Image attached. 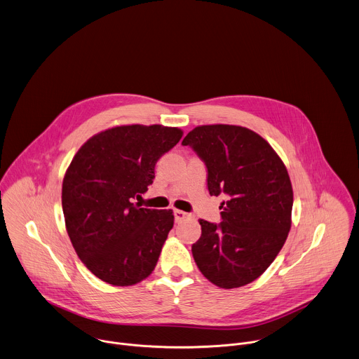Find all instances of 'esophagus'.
<instances>
[{"label":"esophagus","instance_id":"obj_1","mask_svg":"<svg viewBox=\"0 0 359 359\" xmlns=\"http://www.w3.org/2000/svg\"><path fill=\"white\" fill-rule=\"evenodd\" d=\"M173 214H175V221L176 222H180V221H183L187 217V214L184 211H182V210H175Z\"/></svg>","mask_w":359,"mask_h":359}]
</instances>
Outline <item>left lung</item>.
<instances>
[{"label":"left lung","mask_w":359,"mask_h":359,"mask_svg":"<svg viewBox=\"0 0 359 359\" xmlns=\"http://www.w3.org/2000/svg\"><path fill=\"white\" fill-rule=\"evenodd\" d=\"M182 144L205 162L210 194L225 196L221 224L200 219L201 238L191 246L197 267L219 288L253 283L291 229L294 191L284 162L263 137L241 126H198Z\"/></svg>","instance_id":"obj_1"}]
</instances>
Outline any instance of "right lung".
I'll use <instances>...</instances> for the list:
<instances>
[{
    "label": "right lung",
    "instance_id": "1",
    "mask_svg": "<svg viewBox=\"0 0 359 359\" xmlns=\"http://www.w3.org/2000/svg\"><path fill=\"white\" fill-rule=\"evenodd\" d=\"M177 127L117 126L90 137L72 158L61 191L69 241L102 281L130 287L155 269L173 228L172 210L133 203L155 179L158 159L182 138Z\"/></svg>",
    "mask_w": 359,
    "mask_h": 359
}]
</instances>
